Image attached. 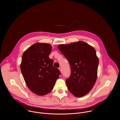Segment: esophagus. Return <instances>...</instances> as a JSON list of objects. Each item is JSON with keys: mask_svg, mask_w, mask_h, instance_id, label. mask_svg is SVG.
Returning a JSON list of instances; mask_svg holds the SVG:
<instances>
[{"mask_svg": "<svg viewBox=\"0 0 120 120\" xmlns=\"http://www.w3.org/2000/svg\"><path fill=\"white\" fill-rule=\"evenodd\" d=\"M59 69L60 70V71L61 72H62V69H61V68H59Z\"/></svg>", "mask_w": 120, "mask_h": 120, "instance_id": "obj_1", "label": "esophagus"}]
</instances>
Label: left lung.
<instances>
[{"label":"left lung","mask_w":120,"mask_h":120,"mask_svg":"<svg viewBox=\"0 0 120 120\" xmlns=\"http://www.w3.org/2000/svg\"><path fill=\"white\" fill-rule=\"evenodd\" d=\"M58 48L70 65L71 75L66 81L69 91L76 97L84 96L97 79L99 60L95 49L83 41L60 44Z\"/></svg>","instance_id":"8db88e82"}]
</instances>
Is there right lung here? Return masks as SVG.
<instances>
[{
	"label": "right lung",
	"instance_id": "right-lung-1",
	"mask_svg": "<svg viewBox=\"0 0 120 120\" xmlns=\"http://www.w3.org/2000/svg\"><path fill=\"white\" fill-rule=\"evenodd\" d=\"M52 46L48 43H35L22 55L20 69L26 85L35 94L45 95L52 90L60 72L53 66L49 59Z\"/></svg>",
	"mask_w": 120,
	"mask_h": 120
}]
</instances>
